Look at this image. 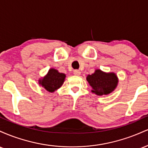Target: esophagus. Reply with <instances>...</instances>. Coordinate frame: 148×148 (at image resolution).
<instances>
[{
    "label": "esophagus",
    "instance_id": "esophagus-1",
    "mask_svg": "<svg viewBox=\"0 0 148 148\" xmlns=\"http://www.w3.org/2000/svg\"><path fill=\"white\" fill-rule=\"evenodd\" d=\"M74 74L75 76H79L81 74V72H80V70H78V69H75L74 71Z\"/></svg>",
    "mask_w": 148,
    "mask_h": 148
}]
</instances>
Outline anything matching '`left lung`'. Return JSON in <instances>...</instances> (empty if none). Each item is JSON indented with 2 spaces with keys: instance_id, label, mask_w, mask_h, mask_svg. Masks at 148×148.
Returning a JSON list of instances; mask_svg holds the SVG:
<instances>
[{
  "instance_id": "obj_1",
  "label": "left lung",
  "mask_w": 148,
  "mask_h": 148,
  "mask_svg": "<svg viewBox=\"0 0 148 148\" xmlns=\"http://www.w3.org/2000/svg\"><path fill=\"white\" fill-rule=\"evenodd\" d=\"M87 81L92 88V92L101 96L112 92L118 86V79L113 72L106 73L101 69H96L91 75H88Z\"/></svg>"
}]
</instances>
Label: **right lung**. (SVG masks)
I'll return each mask as SVG.
<instances>
[{"mask_svg":"<svg viewBox=\"0 0 148 148\" xmlns=\"http://www.w3.org/2000/svg\"><path fill=\"white\" fill-rule=\"evenodd\" d=\"M65 77V74L63 73H60L57 69L51 68L45 77L39 80V84L48 92H53L62 86Z\"/></svg>","mask_w":148,"mask_h":148,"instance_id":"1","label":"right lung"}]
</instances>
